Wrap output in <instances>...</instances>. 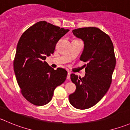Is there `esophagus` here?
I'll return each instance as SVG.
<instances>
[{"label":"esophagus","mask_w":130,"mask_h":130,"mask_svg":"<svg viewBox=\"0 0 130 130\" xmlns=\"http://www.w3.org/2000/svg\"><path fill=\"white\" fill-rule=\"evenodd\" d=\"M70 74H71V73L70 72H68V74H67V79H68V80H69V79H70Z\"/></svg>","instance_id":"1"}]
</instances>
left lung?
<instances>
[{
	"label": "left lung",
	"mask_w": 130,
	"mask_h": 130,
	"mask_svg": "<svg viewBox=\"0 0 130 130\" xmlns=\"http://www.w3.org/2000/svg\"><path fill=\"white\" fill-rule=\"evenodd\" d=\"M73 34L83 41L84 47L80 60L86 62V75L78 77L72 74L70 79L76 86L75 91L69 95V102L78 109L94 106L110 88L115 69L114 46L110 37L98 28H79Z\"/></svg>",
	"instance_id": "left-lung-1"
}]
</instances>
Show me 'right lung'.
I'll return each mask as SVG.
<instances>
[{"label":"right lung","instance_id":"add662e5","mask_svg":"<svg viewBox=\"0 0 130 130\" xmlns=\"http://www.w3.org/2000/svg\"><path fill=\"white\" fill-rule=\"evenodd\" d=\"M69 31L45 21H39L22 34L18 42L14 70L21 94L37 106L50 102L55 88L65 82L67 72L51 68L45 60L58 41Z\"/></svg>","mask_w":130,"mask_h":130}]
</instances>
